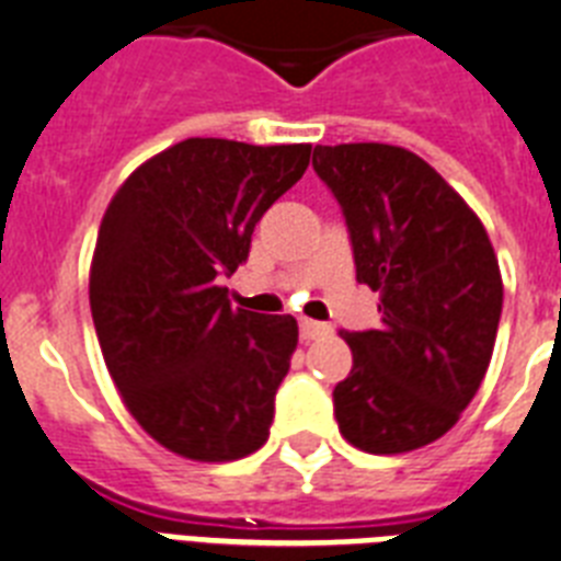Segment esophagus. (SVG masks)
<instances>
[{
	"label": "esophagus",
	"instance_id": "1",
	"mask_svg": "<svg viewBox=\"0 0 561 561\" xmlns=\"http://www.w3.org/2000/svg\"><path fill=\"white\" fill-rule=\"evenodd\" d=\"M325 334H331V325H325V322H313V320L299 322V336H302L305 343L320 340V336H325Z\"/></svg>",
	"mask_w": 561,
	"mask_h": 561
}]
</instances>
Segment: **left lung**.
I'll return each instance as SVG.
<instances>
[{
	"instance_id": "8db88e82",
	"label": "left lung",
	"mask_w": 561,
	"mask_h": 561,
	"mask_svg": "<svg viewBox=\"0 0 561 561\" xmlns=\"http://www.w3.org/2000/svg\"><path fill=\"white\" fill-rule=\"evenodd\" d=\"M343 207L357 282L380 294V328L345 331L354 366L334 389L343 438L412 453L476 398L502 320V271L481 218L430 163L389 144L313 149Z\"/></svg>"
}]
</instances>
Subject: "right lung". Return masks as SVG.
I'll return each mask as SVG.
<instances>
[{"label": "right lung", "instance_id": "add662e5", "mask_svg": "<svg viewBox=\"0 0 561 561\" xmlns=\"http://www.w3.org/2000/svg\"><path fill=\"white\" fill-rule=\"evenodd\" d=\"M311 144L190 138L140 163L108 204L91 259L100 352L131 417L190 461H236L271 435L294 317L241 311L221 276L248 259Z\"/></svg>", "mask_w": 561, "mask_h": 561}]
</instances>
